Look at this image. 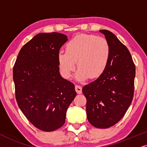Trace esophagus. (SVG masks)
I'll return each mask as SVG.
<instances>
[{
    "instance_id": "1",
    "label": "esophagus",
    "mask_w": 147,
    "mask_h": 147,
    "mask_svg": "<svg viewBox=\"0 0 147 147\" xmlns=\"http://www.w3.org/2000/svg\"><path fill=\"white\" fill-rule=\"evenodd\" d=\"M75 90H76V91L77 93H78V94L82 93V87H81L80 85H76Z\"/></svg>"
}]
</instances>
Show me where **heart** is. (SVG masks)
Returning a JSON list of instances; mask_svg holds the SVG:
<instances>
[{"mask_svg": "<svg viewBox=\"0 0 147 147\" xmlns=\"http://www.w3.org/2000/svg\"><path fill=\"white\" fill-rule=\"evenodd\" d=\"M110 55L109 43L105 38L94 35L79 34L65 46V52L59 54V62L65 77H70L76 67V78L82 81L87 78H99L106 69Z\"/></svg>", "mask_w": 147, "mask_h": 147, "instance_id": "1", "label": "heart"}]
</instances>
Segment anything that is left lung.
<instances>
[{"label":"left lung","mask_w":147,"mask_h":147,"mask_svg":"<svg viewBox=\"0 0 147 147\" xmlns=\"http://www.w3.org/2000/svg\"><path fill=\"white\" fill-rule=\"evenodd\" d=\"M99 32L109 43V61L104 73L85 85L82 93L88 122L103 129L117 123L129 108L134 93L136 67L129 50L112 32Z\"/></svg>","instance_id":"8db88e82"}]
</instances>
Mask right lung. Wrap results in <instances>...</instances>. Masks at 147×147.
<instances>
[{"label": "right lung", "instance_id": "obj_1", "mask_svg": "<svg viewBox=\"0 0 147 147\" xmlns=\"http://www.w3.org/2000/svg\"><path fill=\"white\" fill-rule=\"evenodd\" d=\"M67 41L59 32L38 34L22 46L13 69L18 106L44 131L64 125L67 110L76 96L74 84L59 73L58 56Z\"/></svg>", "mask_w": 147, "mask_h": 147}]
</instances>
